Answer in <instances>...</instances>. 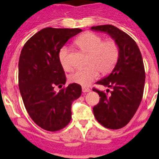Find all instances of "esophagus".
<instances>
[{
  "instance_id": "esophagus-1",
  "label": "esophagus",
  "mask_w": 159,
  "mask_h": 159,
  "mask_svg": "<svg viewBox=\"0 0 159 159\" xmlns=\"http://www.w3.org/2000/svg\"><path fill=\"white\" fill-rule=\"evenodd\" d=\"M90 91H91V89L88 88H86V87H83L82 88V92H84V93H86V92H89Z\"/></svg>"
}]
</instances>
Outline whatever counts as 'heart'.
<instances>
[{
    "mask_svg": "<svg viewBox=\"0 0 159 159\" xmlns=\"http://www.w3.org/2000/svg\"><path fill=\"white\" fill-rule=\"evenodd\" d=\"M78 47L88 53L86 68L77 70L69 76L71 83L88 86L99 75V71L105 75L113 69L119 57V47L114 39L103 40L99 35L87 32L75 40ZM60 62L66 71H71L72 65L70 62L67 48H63L59 54Z\"/></svg>",
    "mask_w": 159,
    "mask_h": 159,
    "instance_id": "b5f03b06",
    "label": "heart"
}]
</instances>
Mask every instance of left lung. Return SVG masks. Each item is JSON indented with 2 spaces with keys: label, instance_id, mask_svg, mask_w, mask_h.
<instances>
[{
  "label": "left lung",
  "instance_id": "left-lung-1",
  "mask_svg": "<svg viewBox=\"0 0 159 159\" xmlns=\"http://www.w3.org/2000/svg\"><path fill=\"white\" fill-rule=\"evenodd\" d=\"M91 29L107 32L119 44V57L116 67L107 77L96 83L111 88L110 94L95 88L92 90L100 97L99 103L93 107L97 121L108 129H120L130 121L143 99L146 73L141 52L128 34L113 25Z\"/></svg>",
  "mask_w": 159,
  "mask_h": 159
}]
</instances>
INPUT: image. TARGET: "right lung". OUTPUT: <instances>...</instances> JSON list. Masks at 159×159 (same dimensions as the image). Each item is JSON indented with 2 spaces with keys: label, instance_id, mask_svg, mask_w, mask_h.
Segmentation results:
<instances>
[{
  "label": "right lung",
  "instance_id": "right-lung-1",
  "mask_svg": "<svg viewBox=\"0 0 159 159\" xmlns=\"http://www.w3.org/2000/svg\"><path fill=\"white\" fill-rule=\"evenodd\" d=\"M80 29H41L25 43L19 59L18 84L26 111L36 125L48 131L64 128L71 119L72 102L81 95L80 84L62 88L66 76L60 49Z\"/></svg>",
  "mask_w": 159,
  "mask_h": 159
}]
</instances>
